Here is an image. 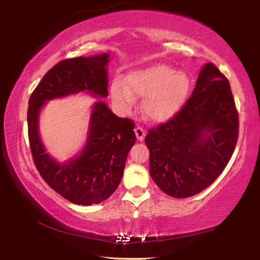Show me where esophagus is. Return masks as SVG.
Returning a JSON list of instances; mask_svg holds the SVG:
<instances>
[{
	"label": "esophagus",
	"mask_w": 260,
	"mask_h": 260,
	"mask_svg": "<svg viewBox=\"0 0 260 260\" xmlns=\"http://www.w3.org/2000/svg\"><path fill=\"white\" fill-rule=\"evenodd\" d=\"M134 132H135L136 139H138L139 141H142V140L144 139V136H146V131H144V129L142 128V127H140V126L135 127Z\"/></svg>",
	"instance_id": "1"
}]
</instances>
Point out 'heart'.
Instances as JSON below:
<instances>
[{
  "label": "heart",
  "instance_id": "obj_1",
  "mask_svg": "<svg viewBox=\"0 0 260 260\" xmlns=\"http://www.w3.org/2000/svg\"><path fill=\"white\" fill-rule=\"evenodd\" d=\"M190 89V79L184 72L165 64H153L133 71L127 83L116 78L111 85V99L122 111L135 104V96H144L141 109L147 119L153 122L169 120L177 113Z\"/></svg>",
  "mask_w": 260,
  "mask_h": 260
}]
</instances>
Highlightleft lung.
Returning a JSON list of instances; mask_svg holds the SVG:
<instances>
[{"label":"left lung","instance_id":"8db88e82","mask_svg":"<svg viewBox=\"0 0 260 260\" xmlns=\"http://www.w3.org/2000/svg\"><path fill=\"white\" fill-rule=\"evenodd\" d=\"M237 138L239 113L230 81L214 64H205L180 111L148 131L151 178L172 197L196 195L222 173Z\"/></svg>","mask_w":260,"mask_h":260}]
</instances>
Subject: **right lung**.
Returning <instances> with one entry per match:
<instances>
[{
    "instance_id": "right-lung-1",
    "label": "right lung",
    "mask_w": 260,
    "mask_h": 260,
    "mask_svg": "<svg viewBox=\"0 0 260 260\" xmlns=\"http://www.w3.org/2000/svg\"><path fill=\"white\" fill-rule=\"evenodd\" d=\"M108 63L109 54L61 60L45 74L28 101V140L34 164L48 186L79 205L99 204L119 186L127 155L135 143L134 122L117 117L102 101L96 102L85 148L79 156L60 164L41 142L39 114L47 101L80 91L107 98Z\"/></svg>"
}]
</instances>
